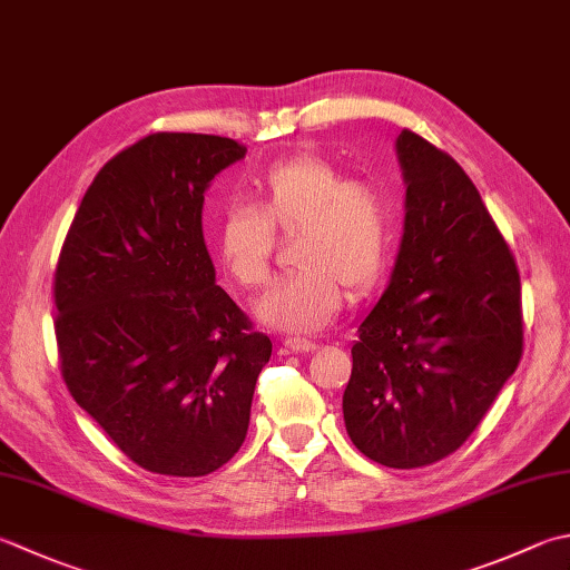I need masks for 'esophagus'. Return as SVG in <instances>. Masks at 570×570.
<instances>
[{
    "instance_id": "1",
    "label": "esophagus",
    "mask_w": 570,
    "mask_h": 570,
    "mask_svg": "<svg viewBox=\"0 0 570 570\" xmlns=\"http://www.w3.org/2000/svg\"><path fill=\"white\" fill-rule=\"evenodd\" d=\"M284 348L294 351V353H311V351H316V343L308 338H286Z\"/></svg>"
}]
</instances>
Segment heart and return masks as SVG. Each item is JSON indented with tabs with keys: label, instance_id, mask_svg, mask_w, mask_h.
Instances as JSON below:
<instances>
[{
	"label": "heart",
	"instance_id": "obj_1",
	"mask_svg": "<svg viewBox=\"0 0 570 570\" xmlns=\"http://www.w3.org/2000/svg\"><path fill=\"white\" fill-rule=\"evenodd\" d=\"M395 222L385 185L298 153L254 177L252 205L227 203L217 212L209 244L234 284L262 288L272 276L274 234H296L292 262L298 269L274 282L256 314L278 331L314 333L336 316L343 288L363 296L385 276Z\"/></svg>",
	"mask_w": 570,
	"mask_h": 570
}]
</instances>
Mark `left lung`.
Returning a JSON list of instances; mask_svg holds the SVG:
<instances>
[{
    "label": "left lung",
    "mask_w": 570,
    "mask_h": 570,
    "mask_svg": "<svg viewBox=\"0 0 570 570\" xmlns=\"http://www.w3.org/2000/svg\"><path fill=\"white\" fill-rule=\"evenodd\" d=\"M397 158L405 234L351 348L343 417L367 460L417 470L484 420L521 361L523 311L514 254L460 163L407 128Z\"/></svg>",
    "instance_id": "1"
}]
</instances>
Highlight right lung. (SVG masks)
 <instances>
[{
    "mask_svg": "<svg viewBox=\"0 0 570 570\" xmlns=\"http://www.w3.org/2000/svg\"><path fill=\"white\" fill-rule=\"evenodd\" d=\"M242 142L150 132L86 189L53 272V333L71 397L163 476H205L247 438L272 341L215 284L203 237L212 177Z\"/></svg>",
    "mask_w": 570,
    "mask_h": 570,
    "instance_id": "1",
    "label": "right lung"
}]
</instances>
